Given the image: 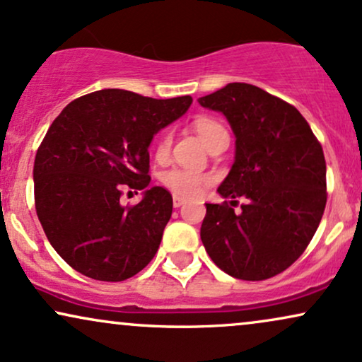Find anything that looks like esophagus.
Masks as SVG:
<instances>
[{"label":"esophagus","instance_id":"obj_1","mask_svg":"<svg viewBox=\"0 0 362 362\" xmlns=\"http://www.w3.org/2000/svg\"><path fill=\"white\" fill-rule=\"evenodd\" d=\"M185 202H186V199L181 198V196H177V194L173 196V206H174V208L182 206V204H185Z\"/></svg>","mask_w":362,"mask_h":362}]
</instances>
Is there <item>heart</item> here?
Masks as SVG:
<instances>
[{
	"instance_id": "1",
	"label": "heart",
	"mask_w": 362,
	"mask_h": 362,
	"mask_svg": "<svg viewBox=\"0 0 362 362\" xmlns=\"http://www.w3.org/2000/svg\"><path fill=\"white\" fill-rule=\"evenodd\" d=\"M194 129L198 132L199 139L203 141L204 146H208L220 132H225V129L220 122H216L215 119L209 117H199L194 120ZM169 136H164L158 144V154L164 156L169 149ZM163 182L171 188L174 193L182 194V196H194L202 193L203 186L208 182V177L204 174L188 171V169L181 168H173L163 174Z\"/></svg>"
}]
</instances>
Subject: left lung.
Instances as JSON below:
<instances>
[{
  "label": "left lung",
  "mask_w": 362,
  "mask_h": 362,
  "mask_svg": "<svg viewBox=\"0 0 362 362\" xmlns=\"http://www.w3.org/2000/svg\"><path fill=\"white\" fill-rule=\"evenodd\" d=\"M225 115L235 134V160L218 186L223 198H247L235 214L206 203L202 242L218 269L240 280H265L304 253L324 215L322 146L293 105L250 83H228L199 97Z\"/></svg>",
  "instance_id": "1"
}]
</instances>
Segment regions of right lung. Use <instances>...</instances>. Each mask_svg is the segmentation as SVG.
I'll return each mask as SVG.
<instances>
[{
  "instance_id": "1",
  "label": "right lung",
  "mask_w": 362,
  "mask_h": 362,
  "mask_svg": "<svg viewBox=\"0 0 362 362\" xmlns=\"http://www.w3.org/2000/svg\"><path fill=\"white\" fill-rule=\"evenodd\" d=\"M191 102L104 88L70 102L53 120L35 158V208L48 242L72 269L120 282L153 260L173 196L160 186L147 189L149 146ZM126 185L145 189L136 207L119 203Z\"/></svg>"
}]
</instances>
